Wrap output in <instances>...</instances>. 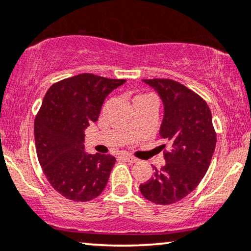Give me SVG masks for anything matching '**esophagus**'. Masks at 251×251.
<instances>
[{
    "label": "esophagus",
    "mask_w": 251,
    "mask_h": 251,
    "mask_svg": "<svg viewBox=\"0 0 251 251\" xmlns=\"http://www.w3.org/2000/svg\"><path fill=\"white\" fill-rule=\"evenodd\" d=\"M120 157H122V158H124L126 160V162H128V163H136V162H138V158H135V157H133L131 155H127V153H122Z\"/></svg>",
    "instance_id": "esophagus-1"
}]
</instances>
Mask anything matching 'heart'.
Segmentation results:
<instances>
[{"mask_svg": "<svg viewBox=\"0 0 251 251\" xmlns=\"http://www.w3.org/2000/svg\"><path fill=\"white\" fill-rule=\"evenodd\" d=\"M146 96H149V95H138V96H135L134 100H136V99H142V98H146Z\"/></svg>", "mask_w": 251, "mask_h": 251, "instance_id": "obj_1", "label": "heart"}]
</instances>
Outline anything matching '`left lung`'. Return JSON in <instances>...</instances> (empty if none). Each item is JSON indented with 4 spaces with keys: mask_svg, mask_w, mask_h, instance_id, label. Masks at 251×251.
<instances>
[{
    "mask_svg": "<svg viewBox=\"0 0 251 251\" xmlns=\"http://www.w3.org/2000/svg\"><path fill=\"white\" fill-rule=\"evenodd\" d=\"M164 103L159 136L169 142L165 165L140 185L150 202L169 205L193 192L208 171L217 135L209 105L199 94L172 79H143Z\"/></svg>",
    "mask_w": 251,
    "mask_h": 251,
    "instance_id": "left-lung-1",
    "label": "left lung"
}]
</instances>
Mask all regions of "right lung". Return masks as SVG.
I'll return each mask as SVG.
<instances>
[{
    "mask_svg": "<svg viewBox=\"0 0 251 251\" xmlns=\"http://www.w3.org/2000/svg\"><path fill=\"white\" fill-rule=\"evenodd\" d=\"M125 81L81 73L55 82L43 98L34 120L36 155L50 185L68 200L91 201L105 188L116 158L87 155L83 131L98 122L106 96Z\"/></svg>",
    "mask_w": 251,
    "mask_h": 251,
    "instance_id": "1",
    "label": "right lung"
}]
</instances>
